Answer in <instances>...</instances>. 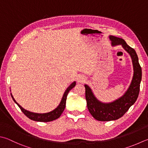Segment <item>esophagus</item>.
<instances>
[{
	"label": "esophagus",
	"mask_w": 148,
	"mask_h": 148,
	"mask_svg": "<svg viewBox=\"0 0 148 148\" xmlns=\"http://www.w3.org/2000/svg\"><path fill=\"white\" fill-rule=\"evenodd\" d=\"M86 80V78L84 75H79V77H78V82H84Z\"/></svg>",
	"instance_id": "1"
}]
</instances>
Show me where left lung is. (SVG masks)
<instances>
[{
	"instance_id": "obj_1",
	"label": "left lung",
	"mask_w": 148,
	"mask_h": 148,
	"mask_svg": "<svg viewBox=\"0 0 148 148\" xmlns=\"http://www.w3.org/2000/svg\"><path fill=\"white\" fill-rule=\"evenodd\" d=\"M109 38L113 46L121 45L130 54L132 59L134 72L132 82L127 91L122 97L111 102H100L95 96L90 86L84 85L88 109L93 118L99 121H115L122 117L137 99L142 79V69L135 49L128 46L121 38L112 35L109 36Z\"/></svg>"
}]
</instances>
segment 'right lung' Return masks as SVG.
I'll return each mask as SVG.
<instances>
[{
  "mask_svg": "<svg viewBox=\"0 0 148 148\" xmlns=\"http://www.w3.org/2000/svg\"><path fill=\"white\" fill-rule=\"evenodd\" d=\"M75 85H76V82L74 81L73 82H72L70 84V86H69V87L67 88L66 90L65 91L59 105H58V106L55 109V110L50 111V112L45 113H33V112H31L29 111L25 110V109H24L21 105H19V104H18V103L16 102V100L13 98L12 93H11V95H12L13 101L17 104L18 106L20 108L21 111L23 112V113L27 116V117H28L29 119L33 120V121H34L50 122V121H54V120H56L58 118L60 117L61 114L62 113V112L65 109L66 99H67V96H68L69 91H70L72 88H73Z\"/></svg>",
  "mask_w": 148,
  "mask_h": 148,
  "instance_id": "add662e5",
  "label": "right lung"
}]
</instances>
